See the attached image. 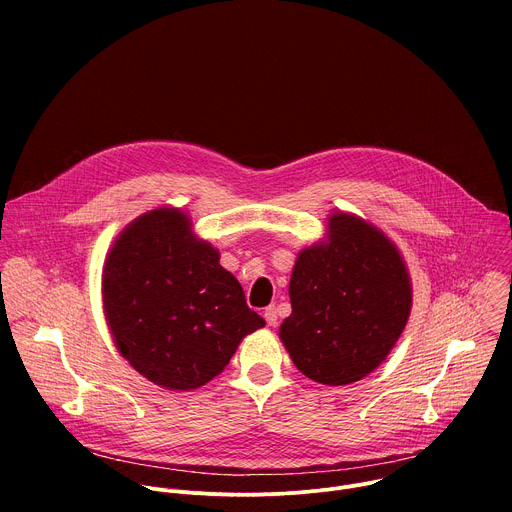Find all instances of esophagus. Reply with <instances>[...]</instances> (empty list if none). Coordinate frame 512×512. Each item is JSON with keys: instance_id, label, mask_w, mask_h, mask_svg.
Listing matches in <instances>:
<instances>
[{"instance_id": "34e87169", "label": "esophagus", "mask_w": 512, "mask_h": 512, "mask_svg": "<svg viewBox=\"0 0 512 512\" xmlns=\"http://www.w3.org/2000/svg\"><path fill=\"white\" fill-rule=\"evenodd\" d=\"M263 318H265L267 326H275V324H277V312H275V306H269V308L263 312Z\"/></svg>"}]
</instances>
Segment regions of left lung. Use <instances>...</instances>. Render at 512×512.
Segmentation results:
<instances>
[{
	"label": "left lung",
	"instance_id": "1",
	"mask_svg": "<svg viewBox=\"0 0 512 512\" xmlns=\"http://www.w3.org/2000/svg\"><path fill=\"white\" fill-rule=\"evenodd\" d=\"M291 314L279 338L296 367L322 385L373 373L411 312V281L397 247L362 218L334 212L328 241L298 255L289 279Z\"/></svg>",
	"mask_w": 512,
	"mask_h": 512
}]
</instances>
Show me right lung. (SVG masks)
<instances>
[{"mask_svg":"<svg viewBox=\"0 0 512 512\" xmlns=\"http://www.w3.org/2000/svg\"><path fill=\"white\" fill-rule=\"evenodd\" d=\"M218 251L194 237L178 208L141 214L103 267V310L123 358L154 385L198 389L265 326Z\"/></svg>","mask_w":512,"mask_h":512,"instance_id":"1","label":"right lung"}]
</instances>
